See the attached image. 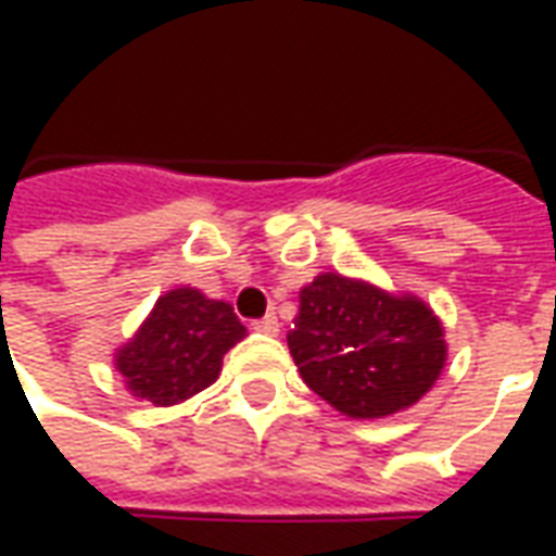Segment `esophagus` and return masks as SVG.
Here are the masks:
<instances>
[{
  "mask_svg": "<svg viewBox=\"0 0 556 556\" xmlns=\"http://www.w3.org/2000/svg\"><path fill=\"white\" fill-rule=\"evenodd\" d=\"M253 330H258V333H267V337H277V333H279L277 315H265V318L253 321Z\"/></svg>",
  "mask_w": 556,
  "mask_h": 556,
  "instance_id": "34e87169",
  "label": "esophagus"
}]
</instances>
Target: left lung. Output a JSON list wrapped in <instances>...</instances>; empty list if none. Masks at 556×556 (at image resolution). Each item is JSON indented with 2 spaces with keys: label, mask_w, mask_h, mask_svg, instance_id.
<instances>
[{
  "label": "left lung",
  "mask_w": 556,
  "mask_h": 556,
  "mask_svg": "<svg viewBox=\"0 0 556 556\" xmlns=\"http://www.w3.org/2000/svg\"><path fill=\"white\" fill-rule=\"evenodd\" d=\"M289 351L306 387L351 419L417 405L446 363L443 325L429 303L337 270L301 289Z\"/></svg>",
  "instance_id": "obj_1"
}]
</instances>
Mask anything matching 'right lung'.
Listing matches in <instances>:
<instances>
[{
	"label": "right lung",
	"instance_id": "obj_1",
	"mask_svg": "<svg viewBox=\"0 0 556 556\" xmlns=\"http://www.w3.org/2000/svg\"><path fill=\"white\" fill-rule=\"evenodd\" d=\"M243 337L229 303L181 286L160 294L137 333L115 349V372L154 408L181 405L217 381L226 351Z\"/></svg>",
	"mask_w": 556,
	"mask_h": 556
}]
</instances>
